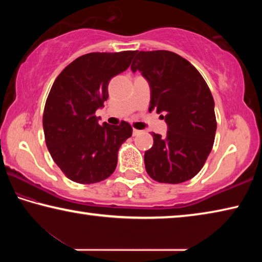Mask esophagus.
<instances>
[{
	"mask_svg": "<svg viewBox=\"0 0 262 262\" xmlns=\"http://www.w3.org/2000/svg\"><path fill=\"white\" fill-rule=\"evenodd\" d=\"M141 133H142V130H139V129H135V128H134V129H133V135H134V136H136V135H140V134H141Z\"/></svg>",
	"mask_w": 262,
	"mask_h": 262,
	"instance_id": "obj_1",
	"label": "esophagus"
}]
</instances>
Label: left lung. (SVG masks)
Returning a JSON list of instances; mask_svg holds the SVG:
<instances>
[{"label":"left lung","mask_w":262,"mask_h":262,"mask_svg":"<svg viewBox=\"0 0 262 262\" xmlns=\"http://www.w3.org/2000/svg\"><path fill=\"white\" fill-rule=\"evenodd\" d=\"M136 53L132 70H139L149 83V112L165 113L167 123L165 137L152 133L145 170L158 183H184L200 172L212 149L214 98L201 74L184 57L168 51Z\"/></svg>","instance_id":"left-lung-1"}]
</instances>
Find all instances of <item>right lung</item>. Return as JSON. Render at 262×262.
I'll use <instances>...</instances> for the list:
<instances>
[{
    "label": "right lung",
    "instance_id": "obj_1",
    "mask_svg": "<svg viewBox=\"0 0 262 262\" xmlns=\"http://www.w3.org/2000/svg\"><path fill=\"white\" fill-rule=\"evenodd\" d=\"M135 51L89 53L68 64L53 83L42 115L53 161L68 179L95 184L113 173L129 123H98L96 111L108 98L111 78L129 67Z\"/></svg>",
    "mask_w": 262,
    "mask_h": 262
}]
</instances>
